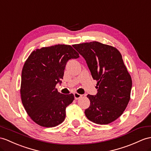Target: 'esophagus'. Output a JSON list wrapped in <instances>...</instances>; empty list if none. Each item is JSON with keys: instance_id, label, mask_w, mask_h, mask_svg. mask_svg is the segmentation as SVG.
Instances as JSON below:
<instances>
[{"instance_id": "1", "label": "esophagus", "mask_w": 151, "mask_h": 151, "mask_svg": "<svg viewBox=\"0 0 151 151\" xmlns=\"http://www.w3.org/2000/svg\"><path fill=\"white\" fill-rule=\"evenodd\" d=\"M83 96L82 95H81V94H79L78 93H77V92H75L74 93V97H75V99H79V98H81Z\"/></svg>"}]
</instances>
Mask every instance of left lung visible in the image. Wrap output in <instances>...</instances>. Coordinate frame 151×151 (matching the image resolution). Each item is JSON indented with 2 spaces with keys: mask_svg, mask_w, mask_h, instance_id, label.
<instances>
[{
  "mask_svg": "<svg viewBox=\"0 0 151 151\" xmlns=\"http://www.w3.org/2000/svg\"><path fill=\"white\" fill-rule=\"evenodd\" d=\"M85 59L94 80L96 95H88L86 116L97 124H108L122 115L129 102L132 79L122 55L115 47L98 42L73 45Z\"/></svg>",
  "mask_w": 151,
  "mask_h": 151,
  "instance_id": "1",
  "label": "left lung"
}]
</instances>
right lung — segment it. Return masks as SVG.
Listing matches in <instances>:
<instances>
[{"mask_svg": "<svg viewBox=\"0 0 151 151\" xmlns=\"http://www.w3.org/2000/svg\"><path fill=\"white\" fill-rule=\"evenodd\" d=\"M68 45L37 49L31 53L22 71L20 95L28 115L39 126L52 127L63 122L66 108L74 100L72 93L58 92L67 62L79 57Z\"/></svg>", "mask_w": 151, "mask_h": 151, "instance_id": "right-lung-1", "label": "right lung"}]
</instances>
